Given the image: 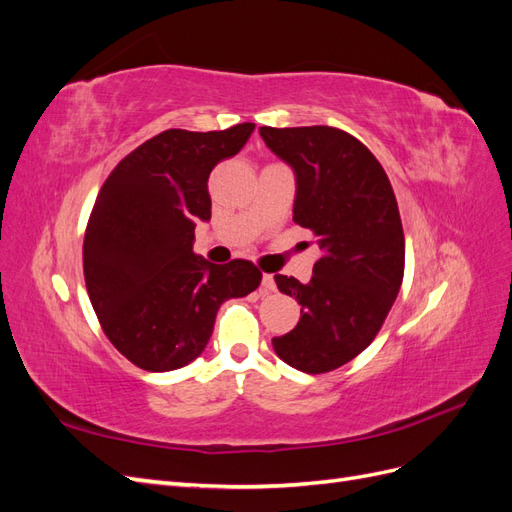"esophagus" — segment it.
<instances>
[{
    "label": "esophagus",
    "mask_w": 512,
    "mask_h": 512,
    "mask_svg": "<svg viewBox=\"0 0 512 512\" xmlns=\"http://www.w3.org/2000/svg\"><path fill=\"white\" fill-rule=\"evenodd\" d=\"M262 288H265V290H275V280H273V275L271 273H265V275H262Z\"/></svg>",
    "instance_id": "esophagus-1"
}]
</instances>
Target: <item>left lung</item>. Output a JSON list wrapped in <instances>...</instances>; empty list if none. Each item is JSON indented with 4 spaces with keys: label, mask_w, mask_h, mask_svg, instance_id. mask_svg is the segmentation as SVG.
Returning a JSON list of instances; mask_svg holds the SVG:
<instances>
[{
    "label": "left lung",
    "mask_w": 512,
    "mask_h": 512,
    "mask_svg": "<svg viewBox=\"0 0 512 512\" xmlns=\"http://www.w3.org/2000/svg\"><path fill=\"white\" fill-rule=\"evenodd\" d=\"M260 136L292 168V220L322 252L307 284L275 275L301 318L273 337V350L294 369L324 374L374 342L397 299L406 241L395 192L374 153L344 130L262 126Z\"/></svg>",
    "instance_id": "left-lung-1"
}]
</instances>
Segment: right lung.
<instances>
[{
  "label": "right lung",
  "mask_w": 512,
  "mask_h": 512,
  "mask_svg": "<svg viewBox=\"0 0 512 512\" xmlns=\"http://www.w3.org/2000/svg\"><path fill=\"white\" fill-rule=\"evenodd\" d=\"M254 128L166 130L123 158L102 185L83 243L85 284L106 337L136 367L192 363L222 303L260 286L250 260L213 265L194 254L196 222L211 220V170L237 156Z\"/></svg>",
  "instance_id": "1"
}]
</instances>
